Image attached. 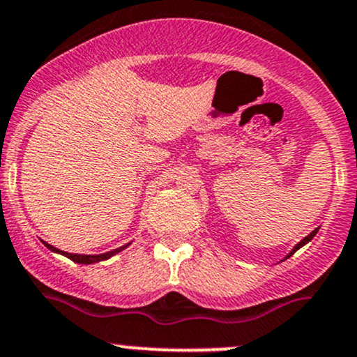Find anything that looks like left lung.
I'll use <instances>...</instances> for the list:
<instances>
[{"mask_svg": "<svg viewBox=\"0 0 357 357\" xmlns=\"http://www.w3.org/2000/svg\"><path fill=\"white\" fill-rule=\"evenodd\" d=\"M317 232H319V229L312 230V232H310V234H308V236H307V237H305V238H301V241L298 242V244H296V245H295V248H293V250H291V252H289V254H288V256H287V257H284V259H288V257H289V256H293V254H295V252H296V250H298L300 248H303V245H305V244H308V242H310V241H312V238H313V237H315V234H317Z\"/></svg>", "mask_w": 357, "mask_h": 357, "instance_id": "left-lung-1", "label": "left lung"}]
</instances>
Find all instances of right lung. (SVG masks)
Wrapping results in <instances>:
<instances>
[{
	"label": "right lung",
	"instance_id": "1",
	"mask_svg": "<svg viewBox=\"0 0 357 357\" xmlns=\"http://www.w3.org/2000/svg\"><path fill=\"white\" fill-rule=\"evenodd\" d=\"M44 244L47 245V249H50V250H52V252H59V254H62V256L69 257L70 261L77 262V264H93V262H98V261H105V259H109V257H112V256H115V254L121 252V250H123V249H127L128 245H130V244H127V245H121V248H119V249H113V250H109V252H105V254H96V256H93V254H70V252H64V250H59L57 248H54V245L47 244V242H44Z\"/></svg>",
	"mask_w": 357,
	"mask_h": 357
}]
</instances>
